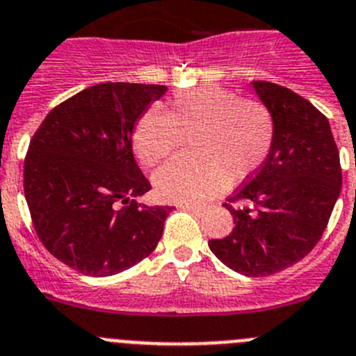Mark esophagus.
Listing matches in <instances>:
<instances>
[{"instance_id": "34e87169", "label": "esophagus", "mask_w": 356, "mask_h": 356, "mask_svg": "<svg viewBox=\"0 0 356 356\" xmlns=\"http://www.w3.org/2000/svg\"><path fill=\"white\" fill-rule=\"evenodd\" d=\"M181 209H186V211H191V213L195 214H200L202 211H204V207L202 206H195V204H181Z\"/></svg>"}]
</instances>
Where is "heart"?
Instances as JSON below:
<instances>
[{
  "label": "heart",
  "mask_w": 356,
  "mask_h": 356,
  "mask_svg": "<svg viewBox=\"0 0 356 356\" xmlns=\"http://www.w3.org/2000/svg\"><path fill=\"white\" fill-rule=\"evenodd\" d=\"M191 154L179 156L154 174L156 193L170 202H202L254 174L273 142V118L259 101L223 86L181 92L170 111L149 108L133 133L134 154L145 166L166 159L190 134Z\"/></svg>",
  "instance_id": "1"
}]
</instances>
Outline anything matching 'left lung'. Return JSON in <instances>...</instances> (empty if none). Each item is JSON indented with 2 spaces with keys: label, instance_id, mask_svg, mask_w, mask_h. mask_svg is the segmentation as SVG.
Returning <instances> with one entry per match:
<instances>
[{
  "label": "left lung",
  "instance_id": "1",
  "mask_svg": "<svg viewBox=\"0 0 356 356\" xmlns=\"http://www.w3.org/2000/svg\"><path fill=\"white\" fill-rule=\"evenodd\" d=\"M252 85L273 118V142L259 172L223 204L236 227L209 248L230 270L266 277L318 245L341 195L342 170L328 118L312 102L275 83Z\"/></svg>",
  "mask_w": 356,
  "mask_h": 356
}]
</instances>
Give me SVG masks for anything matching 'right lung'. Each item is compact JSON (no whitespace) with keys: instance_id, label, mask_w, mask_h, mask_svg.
I'll list each match as a JSON object with an SVG mask.
<instances>
[{"instance_id":"right-lung-1","label":"right lung","mask_w":356,"mask_h":356,"mask_svg":"<svg viewBox=\"0 0 356 356\" xmlns=\"http://www.w3.org/2000/svg\"><path fill=\"white\" fill-rule=\"evenodd\" d=\"M165 85L101 83L51 110L24 159V197L47 252L83 275L138 264L161 239L172 207L138 200L150 190L133 156L136 122Z\"/></svg>"}]
</instances>
